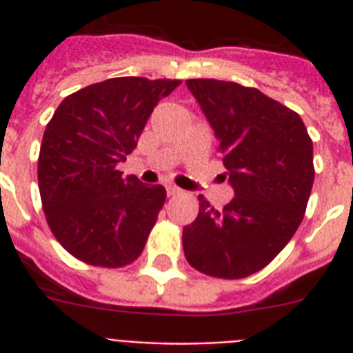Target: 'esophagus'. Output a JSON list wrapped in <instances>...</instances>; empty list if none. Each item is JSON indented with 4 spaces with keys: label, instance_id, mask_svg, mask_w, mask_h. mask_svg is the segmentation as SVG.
I'll use <instances>...</instances> for the list:
<instances>
[{
    "label": "esophagus",
    "instance_id": "34e87169",
    "mask_svg": "<svg viewBox=\"0 0 353 353\" xmlns=\"http://www.w3.org/2000/svg\"><path fill=\"white\" fill-rule=\"evenodd\" d=\"M166 192H168V196H177V194H181L183 190L181 188H177L176 185H168V187H166Z\"/></svg>",
    "mask_w": 353,
    "mask_h": 353
}]
</instances>
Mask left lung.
Wrapping results in <instances>:
<instances>
[{
	"instance_id": "obj_1",
	"label": "left lung",
	"mask_w": 353,
	"mask_h": 353,
	"mask_svg": "<svg viewBox=\"0 0 353 353\" xmlns=\"http://www.w3.org/2000/svg\"><path fill=\"white\" fill-rule=\"evenodd\" d=\"M220 141L234 188L221 210L199 196L198 218L183 229L188 263L214 279H245L293 238L312 194L313 143L301 115L256 88L187 80Z\"/></svg>"
}]
</instances>
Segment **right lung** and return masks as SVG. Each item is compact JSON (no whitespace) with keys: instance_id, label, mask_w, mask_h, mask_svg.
Here are the masks:
<instances>
[{"instance_id":"add662e5","label":"right lung","mask_w":353,"mask_h":353,"mask_svg":"<svg viewBox=\"0 0 353 353\" xmlns=\"http://www.w3.org/2000/svg\"><path fill=\"white\" fill-rule=\"evenodd\" d=\"M181 80L119 77L71 93L41 139L38 187L54 238L80 262L122 268L141 256L166 190L122 177L146 121Z\"/></svg>"}]
</instances>
